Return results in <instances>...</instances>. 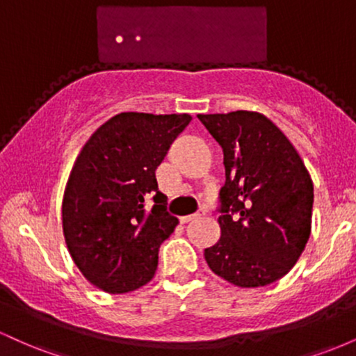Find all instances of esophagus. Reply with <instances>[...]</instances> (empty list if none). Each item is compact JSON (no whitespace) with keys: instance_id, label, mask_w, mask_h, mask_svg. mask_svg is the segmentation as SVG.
<instances>
[{"instance_id":"esophagus-1","label":"esophagus","mask_w":356,"mask_h":356,"mask_svg":"<svg viewBox=\"0 0 356 356\" xmlns=\"http://www.w3.org/2000/svg\"><path fill=\"white\" fill-rule=\"evenodd\" d=\"M202 214H191V216H182L181 218V224H187V222H191L192 219H197V218H201Z\"/></svg>"}]
</instances>
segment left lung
Instances as JSON below:
<instances>
[{
    "label": "left lung",
    "instance_id": "1",
    "mask_svg": "<svg viewBox=\"0 0 356 356\" xmlns=\"http://www.w3.org/2000/svg\"><path fill=\"white\" fill-rule=\"evenodd\" d=\"M224 154L220 238L204 251L214 275L239 288L281 280L312 232L313 181L300 154L263 113L197 115Z\"/></svg>",
    "mask_w": 356,
    "mask_h": 356
}]
</instances>
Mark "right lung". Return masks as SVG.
<instances>
[{
    "mask_svg": "<svg viewBox=\"0 0 356 356\" xmlns=\"http://www.w3.org/2000/svg\"><path fill=\"white\" fill-rule=\"evenodd\" d=\"M191 120L187 113H118L80 150L61 219L72 259L97 288L120 295L154 277L159 248L179 222L167 212L155 169Z\"/></svg>",
    "mask_w": 356,
    "mask_h": 356,
    "instance_id": "obj_1",
    "label": "right lung"
}]
</instances>
